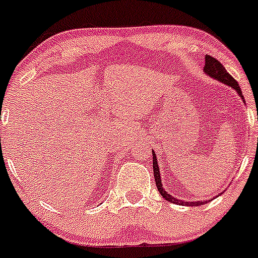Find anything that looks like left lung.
<instances>
[{
  "label": "left lung",
  "mask_w": 258,
  "mask_h": 258,
  "mask_svg": "<svg viewBox=\"0 0 258 258\" xmlns=\"http://www.w3.org/2000/svg\"><path fill=\"white\" fill-rule=\"evenodd\" d=\"M204 71H205V74L209 75L210 78L215 79V80L220 81V83H224L225 85H228V86H230L232 89H234V90L237 91L238 94H239L240 98H242V99H244V98H243L242 90H240V88H239V85H238L237 81L234 80V78H233L232 75L228 74V71L225 70V67H224L223 64H221L220 62L218 61V59L214 58V57H211V56H209V54H206ZM243 102H244V100H243ZM153 169H154V178H155V183H156V187H158V191L160 192V195H162V196L164 197L167 201L173 202V204H177V205L179 204V205H183V206L184 205L200 206V205H202V204H205V202H206V201L186 202V201H182V200H177L175 197H173L172 195L168 194V192L165 191V189L163 188V186H162L160 170H159V165H158V160H156V155L154 153H153Z\"/></svg>",
  "instance_id": "left-lung-1"
}]
</instances>
